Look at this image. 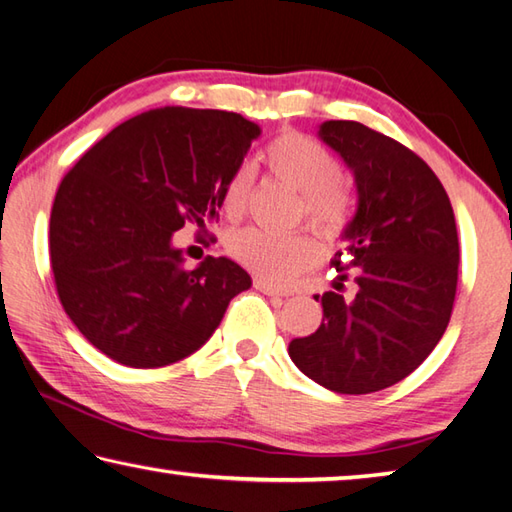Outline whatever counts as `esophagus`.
Masks as SVG:
<instances>
[{
    "instance_id": "34e87169",
    "label": "esophagus",
    "mask_w": 512,
    "mask_h": 512,
    "mask_svg": "<svg viewBox=\"0 0 512 512\" xmlns=\"http://www.w3.org/2000/svg\"><path fill=\"white\" fill-rule=\"evenodd\" d=\"M255 288L262 290V293L268 295V297H288L286 290L277 288V286H273V284H268V282H264V279H255Z\"/></svg>"
}]
</instances>
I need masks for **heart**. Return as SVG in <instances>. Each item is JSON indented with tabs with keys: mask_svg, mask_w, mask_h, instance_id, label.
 Here are the masks:
<instances>
[{
	"mask_svg": "<svg viewBox=\"0 0 512 512\" xmlns=\"http://www.w3.org/2000/svg\"><path fill=\"white\" fill-rule=\"evenodd\" d=\"M264 162L277 179L302 195V213L324 235H337L348 217V195L342 188V162L333 150L302 133H284L268 144ZM253 168L237 166L228 177L222 206L228 217L244 213ZM226 248L239 264L268 282H288L319 257L315 239L308 235H273L259 228H239L226 239Z\"/></svg>",
	"mask_w": 512,
	"mask_h": 512,
	"instance_id": "heart-1",
	"label": "heart"
}]
</instances>
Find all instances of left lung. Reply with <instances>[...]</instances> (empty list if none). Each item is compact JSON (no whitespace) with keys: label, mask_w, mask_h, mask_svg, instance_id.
<instances>
[{"label":"left lung","mask_w":512,"mask_h":512,"mask_svg":"<svg viewBox=\"0 0 512 512\" xmlns=\"http://www.w3.org/2000/svg\"><path fill=\"white\" fill-rule=\"evenodd\" d=\"M317 135L355 177L357 210L330 259L335 288L350 279L355 295L324 293L322 324L288 355L319 386L366 395L402 382L444 335L457 290L455 213L430 166L395 139L342 119Z\"/></svg>","instance_id":"obj_1"}]
</instances>
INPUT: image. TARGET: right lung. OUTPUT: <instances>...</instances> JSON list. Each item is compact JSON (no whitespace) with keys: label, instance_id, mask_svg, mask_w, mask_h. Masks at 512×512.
Wrapping results in <instances>:
<instances>
[{"label":"right lung","instance_id":"add662e5","mask_svg":"<svg viewBox=\"0 0 512 512\" xmlns=\"http://www.w3.org/2000/svg\"><path fill=\"white\" fill-rule=\"evenodd\" d=\"M262 128L226 110L164 106L97 142L62 179L50 266L79 333L117 364L159 368L202 348L253 279L228 257L184 268L175 230L219 217Z\"/></svg>","mask_w":512,"mask_h":512}]
</instances>
